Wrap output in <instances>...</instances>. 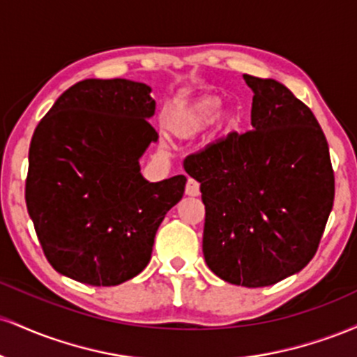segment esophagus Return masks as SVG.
Segmentation results:
<instances>
[{
	"label": "esophagus",
	"mask_w": 357,
	"mask_h": 357,
	"mask_svg": "<svg viewBox=\"0 0 357 357\" xmlns=\"http://www.w3.org/2000/svg\"><path fill=\"white\" fill-rule=\"evenodd\" d=\"M186 195L188 196H198L199 195V184L195 179H188L186 183Z\"/></svg>",
	"instance_id": "1"
}]
</instances>
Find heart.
<instances>
[{
    "mask_svg": "<svg viewBox=\"0 0 357 357\" xmlns=\"http://www.w3.org/2000/svg\"><path fill=\"white\" fill-rule=\"evenodd\" d=\"M223 99L218 96H202L198 99L178 105L167 114L165 126L171 136L192 139L203 134L216 122L223 136L235 132L240 126V116L233 109H224Z\"/></svg>",
    "mask_w": 357,
    "mask_h": 357,
    "instance_id": "obj_1",
    "label": "heart"
}]
</instances>
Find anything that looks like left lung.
Listing matches in <instances>:
<instances>
[{
    "label": "left lung",
    "instance_id": "left-lung-1",
    "mask_svg": "<svg viewBox=\"0 0 357 357\" xmlns=\"http://www.w3.org/2000/svg\"><path fill=\"white\" fill-rule=\"evenodd\" d=\"M252 127L184 161L204 203L203 255L221 280L267 287L312 260L334 203L317 119L280 82L243 75Z\"/></svg>",
    "mask_w": 357,
    "mask_h": 357
}]
</instances>
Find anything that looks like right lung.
Wrapping results in <instances>:
<instances>
[{
  "mask_svg": "<svg viewBox=\"0 0 357 357\" xmlns=\"http://www.w3.org/2000/svg\"><path fill=\"white\" fill-rule=\"evenodd\" d=\"M151 87L87 79L56 99L36 126L24 188L45 257L61 275L87 285L130 280L149 264L166 213L186 178L149 183L139 159L158 132Z\"/></svg>",
  "mask_w": 357,
  "mask_h": 357,
  "instance_id": "1",
  "label": "right lung"
}]
</instances>
